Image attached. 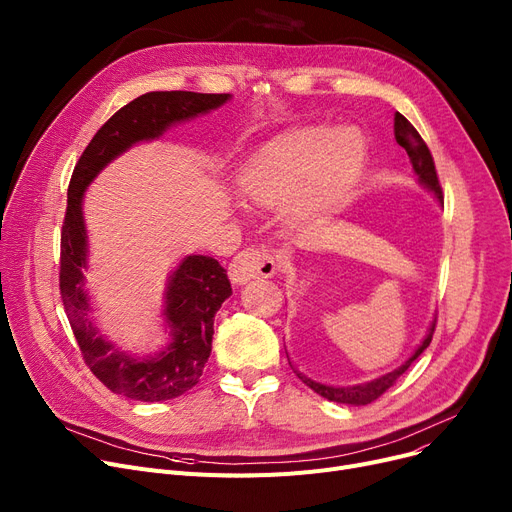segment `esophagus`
I'll return each mask as SVG.
<instances>
[{"label":"esophagus","instance_id":"34e87169","mask_svg":"<svg viewBox=\"0 0 512 512\" xmlns=\"http://www.w3.org/2000/svg\"><path fill=\"white\" fill-rule=\"evenodd\" d=\"M278 272V259L263 249L240 251L230 263V280L234 284H245L253 278H272Z\"/></svg>","mask_w":512,"mask_h":512}]
</instances>
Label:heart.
I'll return each mask as SVG.
<instances>
[{
	"label": "heart",
	"instance_id": "heart-1",
	"mask_svg": "<svg viewBox=\"0 0 512 512\" xmlns=\"http://www.w3.org/2000/svg\"><path fill=\"white\" fill-rule=\"evenodd\" d=\"M365 141L357 130L311 126L263 149L242 176V193L261 207L292 201L301 220H324L338 211L361 176Z\"/></svg>",
	"mask_w": 512,
	"mask_h": 512
}]
</instances>
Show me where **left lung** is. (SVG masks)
Masks as SVG:
<instances>
[{"label":"left lung","instance_id":"left-lung-1","mask_svg":"<svg viewBox=\"0 0 512 512\" xmlns=\"http://www.w3.org/2000/svg\"><path fill=\"white\" fill-rule=\"evenodd\" d=\"M394 137H396V143L407 151V155L411 157V164H413V170L415 174L419 176V180L427 186L432 188V191L436 193V197L440 199V203H444V193H442V186H440V178H438V172H436V164H434V157H432V151H429V147L425 145V141L421 139V134L415 130V126L396 112L394 116ZM434 332H436V321L432 324V328H429L425 340L421 342V346L415 351V355L407 361L402 363L398 369L382 375V378L373 380V382H367V384H361V386H353V388H332V386H324V384H315L307 378H303L301 373H297L299 378L311 388L315 390L319 396H324L332 402H342V405H369V402L378 400L388 388H392L396 384V380L400 378L402 373H405L413 361L425 351V348L429 346V342H432L434 338Z\"/></svg>","mask_w":512,"mask_h":512}]
</instances>
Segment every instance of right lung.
<instances>
[{
    "mask_svg": "<svg viewBox=\"0 0 512 512\" xmlns=\"http://www.w3.org/2000/svg\"><path fill=\"white\" fill-rule=\"evenodd\" d=\"M228 93L151 91L107 120L76 161L60 238V294L70 328L95 378L116 394L132 400L159 402L186 394L197 386L211 353L213 317L232 294L224 267L207 255L186 257L168 288L166 319L172 342L157 357L132 359L97 336L87 319L89 301L83 292L87 236L83 193L97 172L130 145L155 139L170 124L195 118L228 101Z\"/></svg>",
    "mask_w": 512,
    "mask_h": 512,
    "instance_id": "add662e5",
    "label": "right lung"
}]
</instances>
